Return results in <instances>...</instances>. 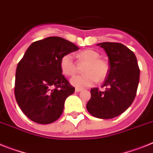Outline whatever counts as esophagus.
Here are the masks:
<instances>
[{"label": "esophagus", "mask_w": 153, "mask_h": 153, "mask_svg": "<svg viewBox=\"0 0 153 153\" xmlns=\"http://www.w3.org/2000/svg\"><path fill=\"white\" fill-rule=\"evenodd\" d=\"M82 90V88H75V92H79L80 91Z\"/></svg>", "instance_id": "34e87169"}]
</instances>
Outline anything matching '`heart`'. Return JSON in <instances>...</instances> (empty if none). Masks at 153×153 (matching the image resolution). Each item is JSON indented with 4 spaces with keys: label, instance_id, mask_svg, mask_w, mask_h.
<instances>
[{
    "label": "heart",
    "instance_id": "heart-1",
    "mask_svg": "<svg viewBox=\"0 0 153 153\" xmlns=\"http://www.w3.org/2000/svg\"><path fill=\"white\" fill-rule=\"evenodd\" d=\"M79 57L87 65L83 69L85 73L82 75H77L71 79V83L77 88L89 87L100 81L104 80L108 75L110 66L104 59L100 58V53L94 50H85L79 53ZM60 68L65 76H72L76 72V65L71 53H66L61 58Z\"/></svg>",
    "mask_w": 153,
    "mask_h": 153
}]
</instances>
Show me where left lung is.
Masks as SVG:
<instances>
[{
  "instance_id": "8db88e82",
  "label": "left lung",
  "mask_w": 153,
  "mask_h": 153,
  "mask_svg": "<svg viewBox=\"0 0 153 153\" xmlns=\"http://www.w3.org/2000/svg\"><path fill=\"white\" fill-rule=\"evenodd\" d=\"M97 46L106 51L110 70L102 85L106 90L92 88L86 108L95 117L110 119L124 113L133 102L139 82L140 70L134 53L122 43L104 42Z\"/></svg>"
}]
</instances>
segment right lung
Returning a JSON list of instances; mask_svg holds the SVG:
<instances>
[{
  "label": "right lung",
  "mask_w": 153,
  "mask_h": 153,
  "mask_svg": "<svg viewBox=\"0 0 153 153\" xmlns=\"http://www.w3.org/2000/svg\"><path fill=\"white\" fill-rule=\"evenodd\" d=\"M78 50L76 45L58 36L36 41L27 49L16 68L15 96L31 120L47 124L61 117L65 100L74 88L62 74L60 61Z\"/></svg>",
  "instance_id": "obj_1"
}]
</instances>
